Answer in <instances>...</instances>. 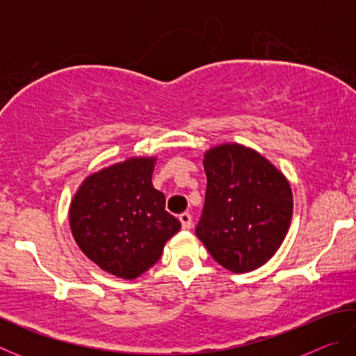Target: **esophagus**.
<instances>
[{
	"instance_id": "obj_1",
	"label": "esophagus",
	"mask_w": 356,
	"mask_h": 356,
	"mask_svg": "<svg viewBox=\"0 0 356 356\" xmlns=\"http://www.w3.org/2000/svg\"><path fill=\"white\" fill-rule=\"evenodd\" d=\"M179 220H180V222H182V227L184 229H190L191 225H193V218H191V215L188 212H185V213L180 215Z\"/></svg>"
}]
</instances>
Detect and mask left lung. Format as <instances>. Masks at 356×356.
Returning <instances> with one entry per match:
<instances>
[{"label":"left lung","instance_id":"8db88e82","mask_svg":"<svg viewBox=\"0 0 356 356\" xmlns=\"http://www.w3.org/2000/svg\"><path fill=\"white\" fill-rule=\"evenodd\" d=\"M206 201L196 236L222 267L251 272L272 257L292 220V190L262 155L222 144L204 159Z\"/></svg>","mask_w":356,"mask_h":356}]
</instances>
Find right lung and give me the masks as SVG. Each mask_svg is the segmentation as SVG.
I'll list each match as a JSON object with an SVG mask.
<instances>
[{"instance_id": "add662e5", "label": "right lung", "mask_w": 356, "mask_h": 356, "mask_svg": "<svg viewBox=\"0 0 356 356\" xmlns=\"http://www.w3.org/2000/svg\"><path fill=\"white\" fill-rule=\"evenodd\" d=\"M155 159H130L84 180L70 206L76 245L102 270L124 280L159 261L180 221L154 188Z\"/></svg>"}]
</instances>
